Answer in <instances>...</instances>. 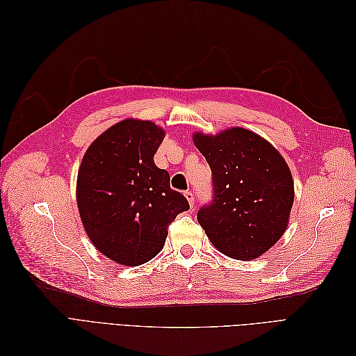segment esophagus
Returning <instances> with one entry per match:
<instances>
[{
	"label": "esophagus",
	"instance_id": "obj_1",
	"mask_svg": "<svg viewBox=\"0 0 356 356\" xmlns=\"http://www.w3.org/2000/svg\"><path fill=\"white\" fill-rule=\"evenodd\" d=\"M184 196H186V199L188 200V203H190V207H191V208H193V207H195V195H193V191H190V190L184 191Z\"/></svg>",
	"mask_w": 356,
	"mask_h": 356
}]
</instances>
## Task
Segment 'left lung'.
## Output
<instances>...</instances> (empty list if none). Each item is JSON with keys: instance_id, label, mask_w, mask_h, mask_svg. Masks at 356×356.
<instances>
[{"instance_id": "left-lung-1", "label": "left lung", "mask_w": 356, "mask_h": 356, "mask_svg": "<svg viewBox=\"0 0 356 356\" xmlns=\"http://www.w3.org/2000/svg\"><path fill=\"white\" fill-rule=\"evenodd\" d=\"M193 141L212 172V200L197 221L212 245L236 260H252L285 233L294 182L277 149L243 127L218 135L195 134Z\"/></svg>"}]
</instances>
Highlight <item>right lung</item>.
<instances>
[{
  "label": "right lung",
  "mask_w": 356,
  "mask_h": 356,
  "mask_svg": "<svg viewBox=\"0 0 356 356\" xmlns=\"http://www.w3.org/2000/svg\"><path fill=\"white\" fill-rule=\"evenodd\" d=\"M165 132L153 122L127 118L111 126L86 152L77 177V204L92 243L123 266L154 258L169 224L188 211L170 188L168 170L154 163Z\"/></svg>",
  "instance_id": "obj_1"
}]
</instances>
